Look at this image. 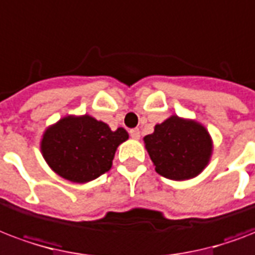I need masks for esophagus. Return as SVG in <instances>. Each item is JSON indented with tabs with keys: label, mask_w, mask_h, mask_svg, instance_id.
Instances as JSON below:
<instances>
[{
	"label": "esophagus",
	"mask_w": 255,
	"mask_h": 255,
	"mask_svg": "<svg viewBox=\"0 0 255 255\" xmlns=\"http://www.w3.org/2000/svg\"><path fill=\"white\" fill-rule=\"evenodd\" d=\"M129 135H131L132 139H135V140L140 139V131H139L137 128H133V129H131V131H129Z\"/></svg>",
	"instance_id": "esophagus-1"
}]
</instances>
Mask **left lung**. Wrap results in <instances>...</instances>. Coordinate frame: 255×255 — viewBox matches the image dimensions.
Instances as JSON below:
<instances>
[{
  "instance_id": "obj_1",
  "label": "left lung",
  "mask_w": 255,
  "mask_h": 255,
  "mask_svg": "<svg viewBox=\"0 0 255 255\" xmlns=\"http://www.w3.org/2000/svg\"><path fill=\"white\" fill-rule=\"evenodd\" d=\"M144 145L155 171L167 179L187 180L205 170L213 155L207 128L194 119L171 115L144 136Z\"/></svg>"
}]
</instances>
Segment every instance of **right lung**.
<instances>
[{
    "mask_svg": "<svg viewBox=\"0 0 255 255\" xmlns=\"http://www.w3.org/2000/svg\"><path fill=\"white\" fill-rule=\"evenodd\" d=\"M127 139L124 128L112 131L91 115H68L44 131L40 149L58 176L87 183L111 170L116 149Z\"/></svg>",
    "mask_w": 255,
    "mask_h": 255,
    "instance_id": "add662e5",
    "label": "right lung"
}]
</instances>
